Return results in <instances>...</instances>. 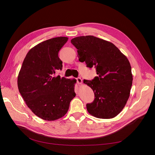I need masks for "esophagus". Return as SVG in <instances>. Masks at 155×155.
I'll return each instance as SVG.
<instances>
[{
  "label": "esophagus",
  "mask_w": 155,
  "mask_h": 155,
  "mask_svg": "<svg viewBox=\"0 0 155 155\" xmlns=\"http://www.w3.org/2000/svg\"><path fill=\"white\" fill-rule=\"evenodd\" d=\"M76 80H77V83H78V84H81V83H82V80H81V78L78 77V78H76Z\"/></svg>",
  "instance_id": "obj_1"
}]
</instances>
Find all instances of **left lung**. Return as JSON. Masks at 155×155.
I'll list each match as a JSON object with an SVG mask.
<instances>
[{
	"mask_svg": "<svg viewBox=\"0 0 155 155\" xmlns=\"http://www.w3.org/2000/svg\"><path fill=\"white\" fill-rule=\"evenodd\" d=\"M71 43L78 49L79 61L89 68L94 67L98 75L92 80H83L95 97L87 104L88 112L100 119L116 117L125 106L132 85L128 59L114 44L93 36L74 38Z\"/></svg>",
	"mask_w": 155,
	"mask_h": 155,
	"instance_id": "8db88e82",
	"label": "left lung"
}]
</instances>
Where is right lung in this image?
<instances>
[{"instance_id":"right-lung-1","label":"right lung","mask_w":155,"mask_h":155,"mask_svg":"<svg viewBox=\"0 0 155 155\" xmlns=\"http://www.w3.org/2000/svg\"><path fill=\"white\" fill-rule=\"evenodd\" d=\"M68 38H54L37 45L27 53L18 76V87L33 113L46 120H55L67 112L76 94L75 79L55 77L62 70L58 54Z\"/></svg>"}]
</instances>
